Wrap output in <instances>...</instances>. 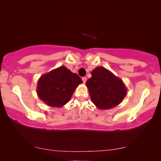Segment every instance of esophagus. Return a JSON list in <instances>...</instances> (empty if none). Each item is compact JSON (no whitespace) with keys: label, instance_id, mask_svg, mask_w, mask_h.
I'll list each match as a JSON object with an SVG mask.
<instances>
[{"label":"esophagus","instance_id":"obj_1","mask_svg":"<svg viewBox=\"0 0 161 161\" xmlns=\"http://www.w3.org/2000/svg\"><path fill=\"white\" fill-rule=\"evenodd\" d=\"M86 80H87V78H86V77H83V78H82V80H83V82L84 83L86 82Z\"/></svg>","mask_w":161,"mask_h":161}]
</instances>
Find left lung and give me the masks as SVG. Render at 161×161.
<instances>
[{"label": "left lung", "instance_id": "8db88e82", "mask_svg": "<svg viewBox=\"0 0 161 161\" xmlns=\"http://www.w3.org/2000/svg\"><path fill=\"white\" fill-rule=\"evenodd\" d=\"M92 101L100 109H109L119 104L127 94L122 80L104 67H97L86 83Z\"/></svg>", "mask_w": 161, "mask_h": 161}]
</instances>
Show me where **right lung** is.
Returning a JSON list of instances; mask_svg holds the SVG:
<instances>
[{"label":"right lung","mask_w":161,"mask_h":161,"mask_svg":"<svg viewBox=\"0 0 161 161\" xmlns=\"http://www.w3.org/2000/svg\"><path fill=\"white\" fill-rule=\"evenodd\" d=\"M82 83L76 73L64 66L41 76L37 84L39 97L52 107H61L70 100L75 88Z\"/></svg>","instance_id":"add662e5"}]
</instances>
